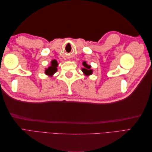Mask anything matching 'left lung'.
I'll list each match as a JSON object with an SVG mask.
<instances>
[{
  "instance_id": "left-lung-1",
  "label": "left lung",
  "mask_w": 152,
  "mask_h": 152,
  "mask_svg": "<svg viewBox=\"0 0 152 152\" xmlns=\"http://www.w3.org/2000/svg\"><path fill=\"white\" fill-rule=\"evenodd\" d=\"M82 64H83V65H84V66L85 68H82V71L83 72V73H84L86 75H91L92 73H93V70H92L91 69V66L87 65L86 61H84Z\"/></svg>"
}]
</instances>
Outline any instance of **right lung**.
<instances>
[{
  "mask_svg": "<svg viewBox=\"0 0 152 152\" xmlns=\"http://www.w3.org/2000/svg\"><path fill=\"white\" fill-rule=\"evenodd\" d=\"M58 65V62L56 59L51 61V63H50V66H49L48 68H45V73L47 75H49L50 77L53 76L54 73L57 72V66Z\"/></svg>",
  "mask_w": 152,
  "mask_h": 152,
  "instance_id": "obj_1",
  "label": "right lung"
}]
</instances>
